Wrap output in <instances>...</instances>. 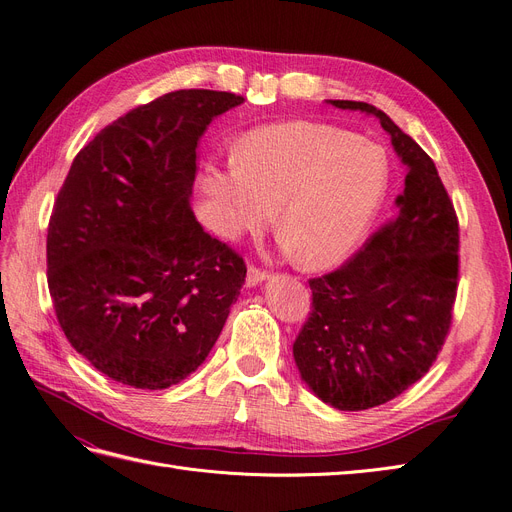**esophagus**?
Here are the masks:
<instances>
[{
    "instance_id": "esophagus-1",
    "label": "esophagus",
    "mask_w": 512,
    "mask_h": 512,
    "mask_svg": "<svg viewBox=\"0 0 512 512\" xmlns=\"http://www.w3.org/2000/svg\"><path fill=\"white\" fill-rule=\"evenodd\" d=\"M268 272L261 270V268H255V266H249V272H246V287H255L259 285V282L266 280Z\"/></svg>"
}]
</instances>
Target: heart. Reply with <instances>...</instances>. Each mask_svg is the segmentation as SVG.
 <instances>
[{
    "instance_id": "heart-1",
    "label": "heart",
    "mask_w": 512,
    "mask_h": 512,
    "mask_svg": "<svg viewBox=\"0 0 512 512\" xmlns=\"http://www.w3.org/2000/svg\"><path fill=\"white\" fill-rule=\"evenodd\" d=\"M388 183L384 147L308 120L249 132L234 160L208 162L200 177L221 236L259 232L278 208V232L306 268H329L356 249Z\"/></svg>"
}]
</instances>
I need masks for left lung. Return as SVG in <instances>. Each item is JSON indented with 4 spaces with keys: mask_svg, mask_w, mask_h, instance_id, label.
<instances>
[{
    "mask_svg": "<svg viewBox=\"0 0 512 512\" xmlns=\"http://www.w3.org/2000/svg\"><path fill=\"white\" fill-rule=\"evenodd\" d=\"M375 116L407 166L399 213L342 268L310 280L312 312L293 356L320 401L342 411L384 405L422 380L445 344L460 274L458 215L432 158L382 109Z\"/></svg>",
    "mask_w": 512,
    "mask_h": 512,
    "instance_id": "1",
    "label": "left lung"
}]
</instances>
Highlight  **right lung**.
<instances>
[{"label": "right lung", "instance_id": "obj_1", "mask_svg": "<svg viewBox=\"0 0 512 512\" xmlns=\"http://www.w3.org/2000/svg\"><path fill=\"white\" fill-rule=\"evenodd\" d=\"M234 92L175 90L80 149L48 223V289L69 344L113 382L162 390L196 371L244 285V259L196 221L206 126Z\"/></svg>", "mask_w": 512, "mask_h": 512}]
</instances>
